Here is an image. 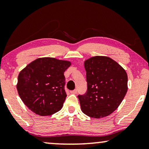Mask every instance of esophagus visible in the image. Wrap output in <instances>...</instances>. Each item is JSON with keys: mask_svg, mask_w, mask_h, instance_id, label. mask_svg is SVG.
Wrapping results in <instances>:
<instances>
[{"mask_svg": "<svg viewBox=\"0 0 149 149\" xmlns=\"http://www.w3.org/2000/svg\"><path fill=\"white\" fill-rule=\"evenodd\" d=\"M77 93V89H74V90L70 91V93H72V94H76Z\"/></svg>", "mask_w": 149, "mask_h": 149, "instance_id": "1", "label": "esophagus"}]
</instances>
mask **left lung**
I'll list each match as a JSON object with an SVG mask.
<instances>
[{"label":"left lung","instance_id":"obj_1","mask_svg":"<svg viewBox=\"0 0 149 149\" xmlns=\"http://www.w3.org/2000/svg\"><path fill=\"white\" fill-rule=\"evenodd\" d=\"M87 90L79 95L81 111L99 119L113 113L127 91V74L123 67L107 56H94L84 62Z\"/></svg>","mask_w":149,"mask_h":149}]
</instances>
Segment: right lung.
Returning a JSON list of instances; mask_svg holds the SVG:
<instances>
[{"label": "right lung", "instance_id": "1", "mask_svg": "<svg viewBox=\"0 0 149 149\" xmlns=\"http://www.w3.org/2000/svg\"><path fill=\"white\" fill-rule=\"evenodd\" d=\"M70 65L69 61L47 57L36 59L22 69L17 89L24 104L40 116L60 111L66 97L64 72Z\"/></svg>", "mask_w": 149, "mask_h": 149}]
</instances>
